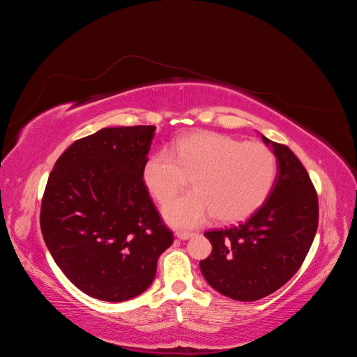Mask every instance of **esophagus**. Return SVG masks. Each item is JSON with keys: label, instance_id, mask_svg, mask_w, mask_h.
Returning <instances> with one entry per match:
<instances>
[{"label": "esophagus", "instance_id": "esophagus-1", "mask_svg": "<svg viewBox=\"0 0 357 357\" xmlns=\"http://www.w3.org/2000/svg\"><path fill=\"white\" fill-rule=\"evenodd\" d=\"M192 235H193L192 232H176V236H177L178 240H181V241H186V240H189Z\"/></svg>", "mask_w": 357, "mask_h": 357}]
</instances>
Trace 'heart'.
<instances>
[{
	"instance_id": "1",
	"label": "heart",
	"mask_w": 357,
	"mask_h": 357,
	"mask_svg": "<svg viewBox=\"0 0 357 357\" xmlns=\"http://www.w3.org/2000/svg\"><path fill=\"white\" fill-rule=\"evenodd\" d=\"M193 189L164 205L176 229H192L214 214L223 223L247 219L266 201L277 176L274 153L259 142L241 143L218 132H193L150 155L142 168L146 190L165 202L186 185Z\"/></svg>"
}]
</instances>
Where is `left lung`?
<instances>
[{"label": "left lung", "mask_w": 357, "mask_h": 357, "mask_svg": "<svg viewBox=\"0 0 357 357\" xmlns=\"http://www.w3.org/2000/svg\"><path fill=\"white\" fill-rule=\"evenodd\" d=\"M262 139L278 162L268 199L244 223L205 232L213 250L199 262L214 290L243 302L274 294L296 274L319 225L317 193L307 169L287 146Z\"/></svg>", "instance_id": "1"}]
</instances>
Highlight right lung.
Listing matches in <instances>:
<instances>
[{
	"label": "right lung",
	"instance_id": "add662e5",
	"mask_svg": "<svg viewBox=\"0 0 357 357\" xmlns=\"http://www.w3.org/2000/svg\"><path fill=\"white\" fill-rule=\"evenodd\" d=\"M156 126L102 128L56 160L40 226L53 261L92 298L122 302L152 284L174 241L142 180Z\"/></svg>",
	"mask_w": 357,
	"mask_h": 357
}]
</instances>
